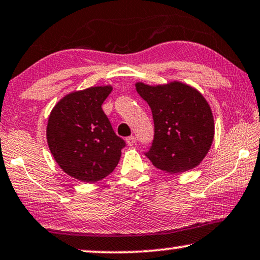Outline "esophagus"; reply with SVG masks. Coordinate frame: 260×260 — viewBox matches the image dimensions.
<instances>
[{
	"mask_svg": "<svg viewBox=\"0 0 260 260\" xmlns=\"http://www.w3.org/2000/svg\"><path fill=\"white\" fill-rule=\"evenodd\" d=\"M126 143H127V145L128 146H133L134 144H136V138H134L133 136H131V137H128L127 139H126Z\"/></svg>",
	"mask_w": 260,
	"mask_h": 260,
	"instance_id": "1",
	"label": "esophagus"
}]
</instances>
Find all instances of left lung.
<instances>
[{
	"mask_svg": "<svg viewBox=\"0 0 260 260\" xmlns=\"http://www.w3.org/2000/svg\"><path fill=\"white\" fill-rule=\"evenodd\" d=\"M136 88L150 106L154 122L153 141L145 155L169 174L199 165L214 139V119L206 99L181 82L155 86L137 83Z\"/></svg>",
	"mask_w": 260,
	"mask_h": 260,
	"instance_id": "8db88e82",
	"label": "left lung"
}]
</instances>
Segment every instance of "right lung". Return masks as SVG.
<instances>
[{
	"mask_svg": "<svg viewBox=\"0 0 260 260\" xmlns=\"http://www.w3.org/2000/svg\"><path fill=\"white\" fill-rule=\"evenodd\" d=\"M112 86H91L60 100L48 117L46 137L58 165L78 181L94 183L112 174L126 146L102 110Z\"/></svg>",
	"mask_w": 260,
	"mask_h": 260,
	"instance_id": "add662e5",
	"label": "right lung"
}]
</instances>
